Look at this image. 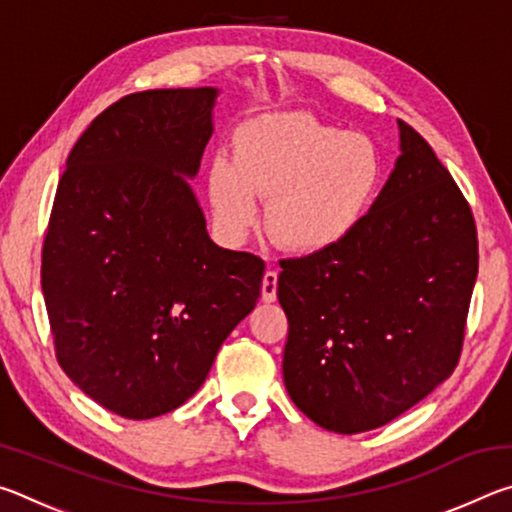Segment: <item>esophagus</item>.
Wrapping results in <instances>:
<instances>
[{"label":"esophagus","instance_id":"1","mask_svg":"<svg viewBox=\"0 0 512 512\" xmlns=\"http://www.w3.org/2000/svg\"><path fill=\"white\" fill-rule=\"evenodd\" d=\"M262 300L275 302L277 300V271H266L262 280Z\"/></svg>","mask_w":512,"mask_h":512}]
</instances>
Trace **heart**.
<instances>
[{
  "label": "heart",
  "instance_id": "1",
  "mask_svg": "<svg viewBox=\"0 0 512 512\" xmlns=\"http://www.w3.org/2000/svg\"><path fill=\"white\" fill-rule=\"evenodd\" d=\"M386 160L366 133L307 112L248 121L235 137V158L207 167V201L216 230L241 241L266 201V228L293 253L316 255L343 244L366 219L384 187Z\"/></svg>",
  "mask_w": 512,
  "mask_h": 512
}]
</instances>
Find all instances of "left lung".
I'll return each instance as SVG.
<instances>
[{"label":"left lung","mask_w":512,"mask_h":512,"mask_svg":"<svg viewBox=\"0 0 512 512\" xmlns=\"http://www.w3.org/2000/svg\"><path fill=\"white\" fill-rule=\"evenodd\" d=\"M391 178L352 235L284 259V386L336 433L377 429L452 375L479 273L470 205L431 146L400 119Z\"/></svg>","instance_id":"8db88e82"}]
</instances>
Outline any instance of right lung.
<instances>
[{
  "label": "right lung",
  "instance_id": "obj_1",
  "mask_svg": "<svg viewBox=\"0 0 512 512\" xmlns=\"http://www.w3.org/2000/svg\"><path fill=\"white\" fill-rule=\"evenodd\" d=\"M216 94L146 90L112 103L74 144L51 207L42 293L56 359L128 420L185 404L262 293V259L214 244L187 183Z\"/></svg>",
  "mask_w": 512,
  "mask_h": 512
}]
</instances>
